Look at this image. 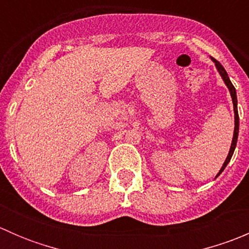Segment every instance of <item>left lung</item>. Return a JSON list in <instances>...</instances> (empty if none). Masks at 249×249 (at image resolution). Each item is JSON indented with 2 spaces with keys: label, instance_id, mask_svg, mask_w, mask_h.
Returning <instances> with one entry per match:
<instances>
[{
  "label": "left lung",
  "instance_id": "obj_1",
  "mask_svg": "<svg viewBox=\"0 0 249 249\" xmlns=\"http://www.w3.org/2000/svg\"><path fill=\"white\" fill-rule=\"evenodd\" d=\"M212 59V61L215 64V67H217L218 72H219V74L222 76L223 80H224V83L227 84L228 89H229L230 91V95H231V99H232V104H233V113H235V129H233V137H232V142H231V147H230V150H229V154H228L227 159H225L224 164H223L222 169H220V171L218 172V175L215 176V177H218V176L220 175L223 171H224V169L227 167V165L229 164L230 159H231L232 154H233V150H235L236 148V143H237V137H238V124H240V122H238V112H237V97H236V90H235V87L232 85L231 80H230L229 76H228L227 71L224 70V67L220 65L219 61H217L215 59H213V57H211Z\"/></svg>",
  "mask_w": 249,
  "mask_h": 249
}]
</instances>
